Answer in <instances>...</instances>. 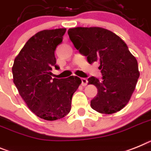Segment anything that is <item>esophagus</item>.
<instances>
[{
    "mask_svg": "<svg viewBox=\"0 0 151 151\" xmlns=\"http://www.w3.org/2000/svg\"><path fill=\"white\" fill-rule=\"evenodd\" d=\"M81 80H82V86H86L88 83V80L86 79V78H81Z\"/></svg>",
    "mask_w": 151,
    "mask_h": 151,
    "instance_id": "1",
    "label": "esophagus"
}]
</instances>
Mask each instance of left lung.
Here are the masks:
<instances>
[{
    "label": "left lung",
    "instance_id": "1",
    "mask_svg": "<svg viewBox=\"0 0 151 151\" xmlns=\"http://www.w3.org/2000/svg\"><path fill=\"white\" fill-rule=\"evenodd\" d=\"M70 40L88 63L97 62L102 78L91 76L88 84L96 86L97 95L91 109L101 114H113L127 105L140 76L136 58L115 33L101 27H75L68 30Z\"/></svg>",
    "mask_w": 151,
    "mask_h": 151
}]
</instances>
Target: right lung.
I'll return each mask as SVG.
<instances>
[{"instance_id":"1","label":"right lung","mask_w":151,"mask_h":151,"mask_svg":"<svg viewBox=\"0 0 151 151\" xmlns=\"http://www.w3.org/2000/svg\"><path fill=\"white\" fill-rule=\"evenodd\" d=\"M66 29H44L33 36L16 56L12 67L13 80L29 110L39 118L55 121L71 110L74 92L82 83L80 78H52L56 65L55 50Z\"/></svg>"}]
</instances>
